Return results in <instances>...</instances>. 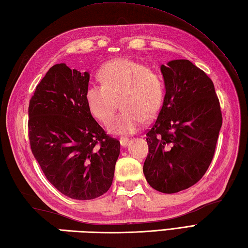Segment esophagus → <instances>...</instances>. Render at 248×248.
Returning a JSON list of instances; mask_svg holds the SVG:
<instances>
[{
    "label": "esophagus",
    "mask_w": 248,
    "mask_h": 248,
    "mask_svg": "<svg viewBox=\"0 0 248 248\" xmlns=\"http://www.w3.org/2000/svg\"><path fill=\"white\" fill-rule=\"evenodd\" d=\"M129 141H130L129 139H127V138H121V139H120V145L123 146V147H125V146H127V145L129 144Z\"/></svg>",
    "instance_id": "34e87169"
}]
</instances>
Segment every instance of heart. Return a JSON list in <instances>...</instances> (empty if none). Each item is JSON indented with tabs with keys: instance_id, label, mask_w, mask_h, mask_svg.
Wrapping results in <instances>:
<instances>
[{
	"instance_id": "1",
	"label": "heart",
	"mask_w": 248,
	"mask_h": 248,
	"mask_svg": "<svg viewBox=\"0 0 248 248\" xmlns=\"http://www.w3.org/2000/svg\"><path fill=\"white\" fill-rule=\"evenodd\" d=\"M101 84H89L85 100L89 112L102 124L112 119L118 107L124 109L110 121L113 134H133L144 120L154 118L164 98V80L157 71L132 60L108 62L99 70Z\"/></svg>"
}]
</instances>
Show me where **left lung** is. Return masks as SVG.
I'll list each match as a JSON object with an SVG mask.
<instances>
[{
  "instance_id": "obj_1",
  "label": "left lung",
  "mask_w": 248,
  "mask_h": 248,
  "mask_svg": "<svg viewBox=\"0 0 248 248\" xmlns=\"http://www.w3.org/2000/svg\"><path fill=\"white\" fill-rule=\"evenodd\" d=\"M161 71L166 93L157 118L147 131L143 171L151 187L172 194L203 177L223 117L212 80L193 62L171 61Z\"/></svg>"
}]
</instances>
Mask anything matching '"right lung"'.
I'll return each mask as SVG.
<instances>
[{"mask_svg":"<svg viewBox=\"0 0 248 248\" xmlns=\"http://www.w3.org/2000/svg\"><path fill=\"white\" fill-rule=\"evenodd\" d=\"M89 73L66 64L51 67L29 105L31 149L57 191L78 200L101 196L112 186L120 152L89 112Z\"/></svg>","mask_w":248,"mask_h":248,"instance_id":"add662e5","label":"right lung"}]
</instances>
